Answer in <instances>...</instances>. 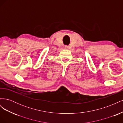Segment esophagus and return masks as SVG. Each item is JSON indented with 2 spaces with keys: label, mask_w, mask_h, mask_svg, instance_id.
Returning a JSON list of instances; mask_svg holds the SVG:
<instances>
[{
  "label": "esophagus",
  "mask_w": 123,
  "mask_h": 123,
  "mask_svg": "<svg viewBox=\"0 0 123 123\" xmlns=\"http://www.w3.org/2000/svg\"><path fill=\"white\" fill-rule=\"evenodd\" d=\"M65 49H68V48H69V47L67 46H66L65 47Z\"/></svg>",
  "instance_id": "34e87169"
}]
</instances>
